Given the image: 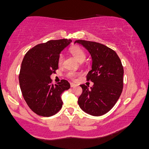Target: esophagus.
I'll use <instances>...</instances> for the list:
<instances>
[{"label":"esophagus","instance_id":"1","mask_svg":"<svg viewBox=\"0 0 149 149\" xmlns=\"http://www.w3.org/2000/svg\"><path fill=\"white\" fill-rule=\"evenodd\" d=\"M76 86H77V84H75V83H71V88H73V87H76Z\"/></svg>","mask_w":149,"mask_h":149}]
</instances>
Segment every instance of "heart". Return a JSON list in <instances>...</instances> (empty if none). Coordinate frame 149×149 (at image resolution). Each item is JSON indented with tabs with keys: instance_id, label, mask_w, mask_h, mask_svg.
<instances>
[{
	"instance_id": "1",
	"label": "heart",
	"mask_w": 149,
	"mask_h": 149,
	"mask_svg": "<svg viewBox=\"0 0 149 149\" xmlns=\"http://www.w3.org/2000/svg\"><path fill=\"white\" fill-rule=\"evenodd\" d=\"M70 52L71 53V54L74 57L75 59H76L77 61H79V62L80 61H84L85 59V57H86V55H85V53L84 51H83V49H82L79 47H71V48L70 49ZM63 61H64V57H63V55L60 54V55L59 56V58H58V64H62ZM76 73L72 72V71L69 72L67 74V76L72 80H74L75 78H76Z\"/></svg>"
}]
</instances>
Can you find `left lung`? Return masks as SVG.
Returning a JSON list of instances; mask_svg holds the SVG:
<instances>
[{
  "label": "left lung",
  "mask_w": 149,
  "mask_h": 149,
  "mask_svg": "<svg viewBox=\"0 0 149 149\" xmlns=\"http://www.w3.org/2000/svg\"><path fill=\"white\" fill-rule=\"evenodd\" d=\"M74 43L83 45L92 57V69L87 75L92 88L80 85L83 92L78 103L87 113L100 116L113 107L123 91L124 70L122 63L114 50L99 42L78 40Z\"/></svg>",
  "instance_id": "8db88e82"
}]
</instances>
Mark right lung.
I'll return each mask as SVG.
<instances>
[{
    "mask_svg": "<svg viewBox=\"0 0 149 149\" xmlns=\"http://www.w3.org/2000/svg\"><path fill=\"white\" fill-rule=\"evenodd\" d=\"M71 40H52L34 46L24 57L19 80L27 105L37 115L49 117L62 107L61 95L70 84L61 80L52 84L50 76L58 69V58Z\"/></svg>",
    "mask_w": 149,
    "mask_h": 149,
    "instance_id": "obj_1",
    "label": "right lung"
}]
</instances>
